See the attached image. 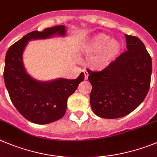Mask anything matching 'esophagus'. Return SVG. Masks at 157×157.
<instances>
[{
    "label": "esophagus",
    "mask_w": 157,
    "mask_h": 157,
    "mask_svg": "<svg viewBox=\"0 0 157 157\" xmlns=\"http://www.w3.org/2000/svg\"><path fill=\"white\" fill-rule=\"evenodd\" d=\"M82 72L84 73V76H85V79H87V78H88V76H89V73H88V71H86V69H84V70H83L82 71Z\"/></svg>",
    "instance_id": "esophagus-1"
}]
</instances>
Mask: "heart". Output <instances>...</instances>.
Here are the masks:
<instances>
[{
  "instance_id": "obj_1",
  "label": "heart",
  "mask_w": 157,
  "mask_h": 157,
  "mask_svg": "<svg viewBox=\"0 0 157 157\" xmlns=\"http://www.w3.org/2000/svg\"><path fill=\"white\" fill-rule=\"evenodd\" d=\"M120 43L116 40H110L106 34L95 35L88 44L87 50L90 53L99 54L95 58L94 64L96 67H104L108 65L121 50Z\"/></svg>"
}]
</instances>
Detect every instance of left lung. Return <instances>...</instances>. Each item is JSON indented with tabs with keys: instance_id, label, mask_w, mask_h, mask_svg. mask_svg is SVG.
I'll list each match as a JSON object with an SVG mask.
<instances>
[{
	"instance_id": "left-lung-1",
	"label": "left lung",
	"mask_w": 157,
	"mask_h": 157,
	"mask_svg": "<svg viewBox=\"0 0 157 157\" xmlns=\"http://www.w3.org/2000/svg\"><path fill=\"white\" fill-rule=\"evenodd\" d=\"M127 50L100 71L87 70L90 104L103 118H119L136 110L149 90L152 59L138 37L125 34Z\"/></svg>"
}]
</instances>
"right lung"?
I'll return each instance as SVG.
<instances>
[{
    "label": "right lung",
    "instance_id": "right-lung-1",
    "mask_svg": "<svg viewBox=\"0 0 157 157\" xmlns=\"http://www.w3.org/2000/svg\"><path fill=\"white\" fill-rule=\"evenodd\" d=\"M65 35V26L33 31L11 45L7 51L4 79L10 99L23 117L33 123L45 124L61 119L67 109V99L84 80L82 72L76 79L59 78L39 82L29 75L22 62V53L28 41L53 35Z\"/></svg>",
    "mask_w": 157,
    "mask_h": 157
}]
</instances>
